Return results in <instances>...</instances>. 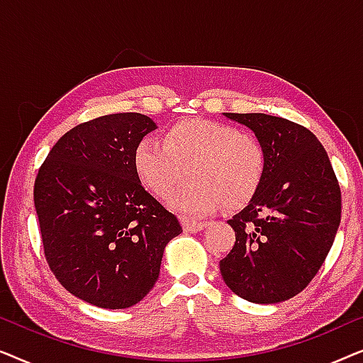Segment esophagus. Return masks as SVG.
<instances>
[{"mask_svg": "<svg viewBox=\"0 0 363 363\" xmlns=\"http://www.w3.org/2000/svg\"><path fill=\"white\" fill-rule=\"evenodd\" d=\"M182 225H183V230L186 233H198L201 231L203 228H206L208 223L195 221V220H190V218H182Z\"/></svg>", "mask_w": 363, "mask_h": 363, "instance_id": "esophagus-1", "label": "esophagus"}]
</instances>
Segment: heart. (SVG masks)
Segmentation results:
<instances>
[{"label":"heart","mask_w":363,"mask_h":363,"mask_svg":"<svg viewBox=\"0 0 363 363\" xmlns=\"http://www.w3.org/2000/svg\"><path fill=\"white\" fill-rule=\"evenodd\" d=\"M133 172L148 193L167 198L188 168L190 183L173 193L172 210L186 216L213 213L228 201L241 206L259 190L266 173L261 143L236 127L206 118L172 123L163 143L145 137L132 155Z\"/></svg>","instance_id":"1"}]
</instances>
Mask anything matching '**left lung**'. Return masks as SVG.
Here are the masks:
<instances>
[{
    "mask_svg": "<svg viewBox=\"0 0 363 363\" xmlns=\"http://www.w3.org/2000/svg\"><path fill=\"white\" fill-rule=\"evenodd\" d=\"M255 132L266 155L259 190L228 221L236 242L220 261L242 299L276 304L304 289L340 225V186L329 155L306 127L266 113H223Z\"/></svg>",
    "mask_w": 363,
    "mask_h": 363,
    "instance_id": "1",
    "label": "left lung"
}]
</instances>
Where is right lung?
<instances>
[{"label": "right lung", "instance_id": "add662e5", "mask_svg": "<svg viewBox=\"0 0 363 363\" xmlns=\"http://www.w3.org/2000/svg\"><path fill=\"white\" fill-rule=\"evenodd\" d=\"M155 128L137 112L84 122L59 138L34 182L49 267L71 294L102 309L140 302L182 233L133 172V148Z\"/></svg>", "mask_w": 363, "mask_h": 363}]
</instances>
